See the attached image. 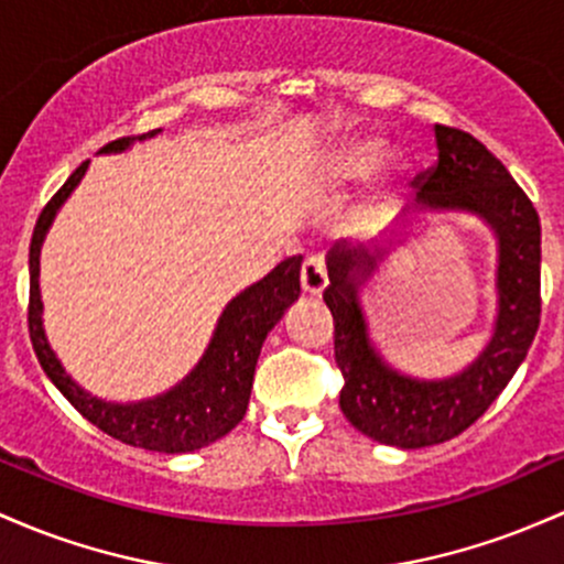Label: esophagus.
<instances>
[{
    "label": "esophagus",
    "instance_id": "esophagus-1",
    "mask_svg": "<svg viewBox=\"0 0 564 564\" xmlns=\"http://www.w3.org/2000/svg\"><path fill=\"white\" fill-rule=\"evenodd\" d=\"M300 281H302V292L305 294H321L326 286H329V275H326L324 262L318 257H311L302 262V272H300Z\"/></svg>",
    "mask_w": 564,
    "mask_h": 564
}]
</instances>
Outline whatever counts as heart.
Segmentation results:
<instances>
[{
	"mask_svg": "<svg viewBox=\"0 0 564 564\" xmlns=\"http://www.w3.org/2000/svg\"><path fill=\"white\" fill-rule=\"evenodd\" d=\"M388 154H391V144H388V139H382V135H356V139L345 141L343 147H337V150L329 154V160H326L324 165L326 184L334 189H348L352 184L372 176V173L386 163ZM410 160L393 158L391 165H388V182L364 203L361 212H358V221H361L364 227H377L382 225V221L391 219L401 192L410 187Z\"/></svg>",
	"mask_w": 564,
	"mask_h": 564,
	"instance_id": "heart-1",
	"label": "heart"
}]
</instances>
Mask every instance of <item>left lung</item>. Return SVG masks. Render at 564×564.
Wrapping results in <instances>:
<instances>
[{
    "instance_id": "obj_1",
    "label": "left lung",
    "mask_w": 564,
    "mask_h": 564,
    "mask_svg": "<svg viewBox=\"0 0 564 564\" xmlns=\"http://www.w3.org/2000/svg\"><path fill=\"white\" fill-rule=\"evenodd\" d=\"M438 160L420 173L412 212L479 216L498 240V313L490 343L463 372L417 380L375 350L358 289L388 257L380 243L329 251L324 292L334 318V361L343 372L339 410L364 436L401 449L455 438L509 386L541 324V221L506 165L471 133L436 126ZM410 212V214H412Z\"/></svg>"
}]
</instances>
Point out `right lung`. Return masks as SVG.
<instances>
[{
	"instance_id": "add662e5",
	"label": "right lung",
	"mask_w": 564,
	"mask_h": 564,
	"mask_svg": "<svg viewBox=\"0 0 564 564\" xmlns=\"http://www.w3.org/2000/svg\"><path fill=\"white\" fill-rule=\"evenodd\" d=\"M158 131L139 135V141L152 139ZM135 139H117L101 152H122ZM90 160H85L77 171L66 178V184L51 197L36 219L34 235L29 246V334L42 369L51 377L53 386L69 399V404L90 420L96 429L109 433L111 438L131 447L152 449V453L182 455L208 447L216 438L230 433L249 410L253 369H257L259 350L272 326L281 321L289 305L300 296V268L302 257H289L270 270L262 281L243 289L232 296L230 305L219 315L212 343L197 361V367L171 391L154 399L115 404L104 401L79 388L66 375L61 361L47 343L42 329V296H40V251L42 240L51 230L55 214L64 206L66 197L83 182Z\"/></svg>"
}]
</instances>
